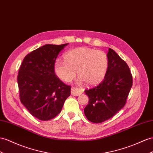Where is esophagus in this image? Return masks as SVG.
I'll return each mask as SVG.
<instances>
[{"instance_id": "34e87169", "label": "esophagus", "mask_w": 153, "mask_h": 153, "mask_svg": "<svg viewBox=\"0 0 153 153\" xmlns=\"http://www.w3.org/2000/svg\"><path fill=\"white\" fill-rule=\"evenodd\" d=\"M82 92H83V91H82V89L79 88L74 87H72L71 88V94L73 96H79Z\"/></svg>"}]
</instances>
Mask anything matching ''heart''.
Masks as SVG:
<instances>
[{"label":"heart","mask_w":153,"mask_h":153,"mask_svg":"<svg viewBox=\"0 0 153 153\" xmlns=\"http://www.w3.org/2000/svg\"><path fill=\"white\" fill-rule=\"evenodd\" d=\"M108 58L103 51L88 48H78L69 51L65 60L57 59L54 63V72L66 83L76 77L77 71L79 83L86 82L96 85L102 81L108 68Z\"/></svg>","instance_id":"1"}]
</instances>
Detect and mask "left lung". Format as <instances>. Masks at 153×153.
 <instances>
[{
  "label": "left lung",
  "instance_id": "8db88e82",
  "mask_svg": "<svg viewBox=\"0 0 153 153\" xmlns=\"http://www.w3.org/2000/svg\"><path fill=\"white\" fill-rule=\"evenodd\" d=\"M107 56L108 68L103 81L85 90L89 101L85 114L95 123L111 118L125 106L132 85V76L125 61L111 48Z\"/></svg>",
  "mask_w": 153,
  "mask_h": 153
}]
</instances>
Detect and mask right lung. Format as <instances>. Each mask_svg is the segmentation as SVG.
Returning <instances> with one entry per match:
<instances>
[{"label":"right lung","mask_w":153,"mask_h":153,"mask_svg":"<svg viewBox=\"0 0 153 153\" xmlns=\"http://www.w3.org/2000/svg\"><path fill=\"white\" fill-rule=\"evenodd\" d=\"M68 44L45 45L27 54L19 70L17 83L21 103L42 121L53 119L62 110L71 87L54 72L60 51Z\"/></svg>","instance_id":"1"}]
</instances>
